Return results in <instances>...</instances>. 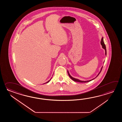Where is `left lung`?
<instances>
[{
  "label": "left lung",
  "mask_w": 122,
  "mask_h": 122,
  "mask_svg": "<svg viewBox=\"0 0 122 122\" xmlns=\"http://www.w3.org/2000/svg\"><path fill=\"white\" fill-rule=\"evenodd\" d=\"M101 44L102 45V47L104 49H105V55H106V45H105V44H104V42L103 41V37H102V38L101 39ZM102 67L101 69V70H100V71L99 72V74H98V75H97V76H96V78H94L93 79H91V80H90L88 81H81L80 80H79V79H77V78H73L72 77L71 75H70V74H69V73L68 72V71H67V73H68V75H69V76L70 77V78L72 80L74 81H76V82H89V81H90L92 80H93L94 79H95V78H96L98 75H99V74H100V73L101 72V71L102 69Z\"/></svg>",
  "instance_id": "1"
}]
</instances>
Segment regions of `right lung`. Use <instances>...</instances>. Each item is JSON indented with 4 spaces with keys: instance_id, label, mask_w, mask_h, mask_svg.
Wrapping results in <instances>:
<instances>
[{
    "instance_id": "1",
    "label": "right lung",
    "mask_w": 122,
    "mask_h": 122,
    "mask_svg": "<svg viewBox=\"0 0 122 122\" xmlns=\"http://www.w3.org/2000/svg\"><path fill=\"white\" fill-rule=\"evenodd\" d=\"M51 79H50V80L48 81H47V82H46V83H44V84H45V83H48V82H49L50 81H51Z\"/></svg>"
}]
</instances>
